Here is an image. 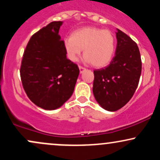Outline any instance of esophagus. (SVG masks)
Wrapping results in <instances>:
<instances>
[{
    "instance_id": "obj_1",
    "label": "esophagus",
    "mask_w": 160,
    "mask_h": 160,
    "mask_svg": "<svg viewBox=\"0 0 160 160\" xmlns=\"http://www.w3.org/2000/svg\"><path fill=\"white\" fill-rule=\"evenodd\" d=\"M79 69H80V73H82L83 72L84 70H86V68L84 67H82L81 65H79Z\"/></svg>"
}]
</instances>
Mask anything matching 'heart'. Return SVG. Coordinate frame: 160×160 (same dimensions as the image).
<instances>
[{
	"mask_svg": "<svg viewBox=\"0 0 160 160\" xmlns=\"http://www.w3.org/2000/svg\"><path fill=\"white\" fill-rule=\"evenodd\" d=\"M64 46L70 60L76 62L82 49L85 61L96 68L108 65L115 52V38L111 31L95 27L78 29L71 38L64 40Z\"/></svg>",
	"mask_w": 160,
	"mask_h": 160,
	"instance_id": "obj_1",
	"label": "heart"
}]
</instances>
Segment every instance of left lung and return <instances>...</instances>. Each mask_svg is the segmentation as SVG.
<instances>
[{
    "mask_svg": "<svg viewBox=\"0 0 160 160\" xmlns=\"http://www.w3.org/2000/svg\"><path fill=\"white\" fill-rule=\"evenodd\" d=\"M116 36V55L110 65L93 71L95 100L109 111H117L129 102L141 74V54L137 43L119 29Z\"/></svg>",
    "mask_w": 160,
    "mask_h": 160,
    "instance_id": "obj_1",
    "label": "left lung"
}]
</instances>
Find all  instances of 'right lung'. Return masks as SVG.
Instances as JSON below:
<instances>
[{
    "label": "right lung",
    "mask_w": 160,
    "mask_h": 160,
    "mask_svg": "<svg viewBox=\"0 0 160 160\" xmlns=\"http://www.w3.org/2000/svg\"><path fill=\"white\" fill-rule=\"evenodd\" d=\"M62 22H52L32 36L24 51L20 77L29 99L45 110L60 108L74 92L80 70L66 56L58 34Z\"/></svg>",
    "instance_id": "add662e5"
}]
</instances>
